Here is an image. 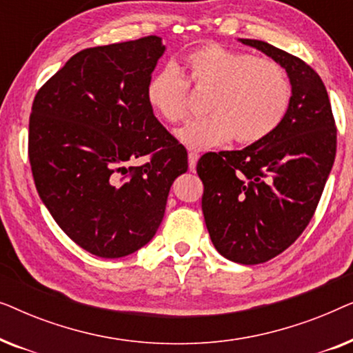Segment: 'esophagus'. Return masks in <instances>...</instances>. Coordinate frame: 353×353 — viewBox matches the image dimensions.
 <instances>
[{
	"label": "esophagus",
	"instance_id": "1",
	"mask_svg": "<svg viewBox=\"0 0 353 353\" xmlns=\"http://www.w3.org/2000/svg\"><path fill=\"white\" fill-rule=\"evenodd\" d=\"M197 159H199V154H197V152L191 151L190 154H188V161H190V170H194V168H196Z\"/></svg>",
	"mask_w": 353,
	"mask_h": 353
}]
</instances>
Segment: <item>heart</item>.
Returning a JSON list of instances; mask_svg holds the SVG:
<instances>
[{"label": "heart", "mask_w": 353, "mask_h": 353, "mask_svg": "<svg viewBox=\"0 0 353 353\" xmlns=\"http://www.w3.org/2000/svg\"><path fill=\"white\" fill-rule=\"evenodd\" d=\"M185 64L197 90H212L205 105L210 115L178 130L188 148H214L233 138L241 144L259 143L283 123L291 108V80L272 59L210 43L188 52ZM146 101L168 123L186 117L190 83L173 62L148 80Z\"/></svg>", "instance_id": "1"}]
</instances>
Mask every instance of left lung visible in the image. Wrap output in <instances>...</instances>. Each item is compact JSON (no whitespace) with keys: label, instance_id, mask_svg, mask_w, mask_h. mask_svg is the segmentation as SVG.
<instances>
[{"label":"left lung","instance_id":"1","mask_svg":"<svg viewBox=\"0 0 353 353\" xmlns=\"http://www.w3.org/2000/svg\"><path fill=\"white\" fill-rule=\"evenodd\" d=\"M286 70L291 108L262 141L209 152L197 162L202 214L215 249L231 262L257 265L286 250L312 220L336 157V125L320 75L265 41L239 38Z\"/></svg>","mask_w":353,"mask_h":353}]
</instances>
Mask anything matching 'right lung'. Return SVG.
Here are the masks:
<instances>
[{
  "instance_id": "1",
  "label": "right lung",
  "mask_w": 353,
  "mask_h": 353,
  "mask_svg": "<svg viewBox=\"0 0 353 353\" xmlns=\"http://www.w3.org/2000/svg\"><path fill=\"white\" fill-rule=\"evenodd\" d=\"M165 46L156 35L72 56L35 96L28 159L43 204L69 238L103 259L154 238L188 152L159 122L146 85ZM148 155L139 168L124 167Z\"/></svg>"
}]
</instances>
